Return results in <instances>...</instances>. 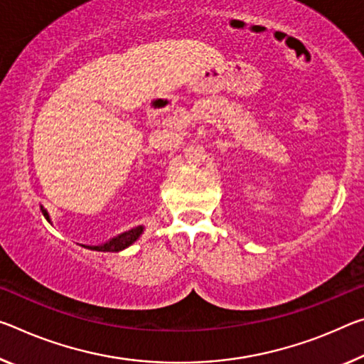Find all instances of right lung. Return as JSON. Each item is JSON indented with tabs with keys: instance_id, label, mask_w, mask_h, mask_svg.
I'll list each match as a JSON object with an SVG mask.
<instances>
[{
	"instance_id": "add662e5",
	"label": "right lung",
	"mask_w": 364,
	"mask_h": 364,
	"mask_svg": "<svg viewBox=\"0 0 364 364\" xmlns=\"http://www.w3.org/2000/svg\"><path fill=\"white\" fill-rule=\"evenodd\" d=\"M42 213H43V217L47 218L48 222H51L48 212L45 210L43 207H42ZM142 232H144V227H142V225H139V227L131 228V230H128V232H124V233H121V235H118V236H114V238L108 240L107 243H103V245H99V246H85V245H82V246L87 247V250H92V251L118 252V251L126 250V247L134 243V241L142 235Z\"/></svg>"
}]
</instances>
